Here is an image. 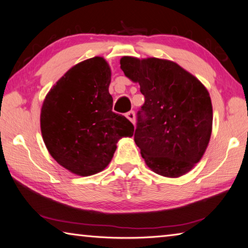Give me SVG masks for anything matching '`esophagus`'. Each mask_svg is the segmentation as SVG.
I'll return each instance as SVG.
<instances>
[{
	"label": "esophagus",
	"instance_id": "esophagus-1",
	"mask_svg": "<svg viewBox=\"0 0 248 248\" xmlns=\"http://www.w3.org/2000/svg\"><path fill=\"white\" fill-rule=\"evenodd\" d=\"M125 117H127V118L131 121V123L134 124H136V114H134V111H129V112H127V114H125Z\"/></svg>",
	"mask_w": 248,
	"mask_h": 248
}]
</instances>
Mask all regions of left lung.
<instances>
[{
  "mask_svg": "<svg viewBox=\"0 0 248 248\" xmlns=\"http://www.w3.org/2000/svg\"><path fill=\"white\" fill-rule=\"evenodd\" d=\"M120 68L145 97L134 142L147 167L179 178L199 163L213 130V105L201 81L177 62L124 56Z\"/></svg>",
  "mask_w": 248,
  "mask_h": 248,
  "instance_id": "8db88e82",
  "label": "left lung"
}]
</instances>
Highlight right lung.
Segmentation results:
<instances>
[{
	"label": "right lung",
	"instance_id": "obj_1",
	"mask_svg": "<svg viewBox=\"0 0 248 248\" xmlns=\"http://www.w3.org/2000/svg\"><path fill=\"white\" fill-rule=\"evenodd\" d=\"M110 67L104 58H89L67 71L46 94L40 124L51 156L81 177L104 170L117 142L131 138L134 127L112 111Z\"/></svg>",
	"mask_w": 248,
	"mask_h": 248
}]
</instances>
